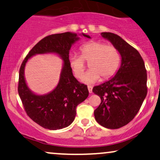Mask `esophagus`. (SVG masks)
<instances>
[{
	"label": "esophagus",
	"instance_id": "obj_1",
	"mask_svg": "<svg viewBox=\"0 0 160 160\" xmlns=\"http://www.w3.org/2000/svg\"><path fill=\"white\" fill-rule=\"evenodd\" d=\"M88 92H89L90 94H92V86H88Z\"/></svg>",
	"mask_w": 160,
	"mask_h": 160
}]
</instances>
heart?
<instances>
[{"instance_id": "heart-1", "label": "heart", "mask_w": 160, "mask_h": 160, "mask_svg": "<svg viewBox=\"0 0 160 160\" xmlns=\"http://www.w3.org/2000/svg\"><path fill=\"white\" fill-rule=\"evenodd\" d=\"M80 56L72 55L68 58V65L77 78H81L86 68L85 61L89 62L90 69L84 74L82 82L93 84L102 78L108 80L115 74L120 67L121 56L113 46L99 41L90 42L80 48Z\"/></svg>"}]
</instances>
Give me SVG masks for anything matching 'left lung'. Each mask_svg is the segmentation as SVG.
Wrapping results in <instances>:
<instances>
[{"mask_svg":"<svg viewBox=\"0 0 160 160\" xmlns=\"http://www.w3.org/2000/svg\"><path fill=\"white\" fill-rule=\"evenodd\" d=\"M101 36L118 49L121 64L114 77L93 88L101 99L94 117L105 128H120L134 118L146 98V69L140 54L122 38L112 32Z\"/></svg>","mask_w":160,"mask_h":160,"instance_id":"8db88e82","label":"left lung"}]
</instances>
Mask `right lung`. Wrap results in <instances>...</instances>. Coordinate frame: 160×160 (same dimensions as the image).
Here are the masks:
<instances>
[{
	"mask_svg": "<svg viewBox=\"0 0 160 160\" xmlns=\"http://www.w3.org/2000/svg\"><path fill=\"white\" fill-rule=\"evenodd\" d=\"M91 38L86 34L64 32L44 38L36 44L22 62L19 72L18 94L26 114L34 122L49 130L62 129L72 124L76 116V107L88 96L87 86L74 78L68 65L69 50L80 39ZM54 53L63 60L60 80L53 90L45 95L36 94L30 89L25 78V66L37 54Z\"/></svg>",
	"mask_w": 160,
	"mask_h": 160,
	"instance_id": "add662e5",
	"label": "right lung"
}]
</instances>
